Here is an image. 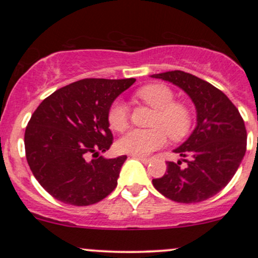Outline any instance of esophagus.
<instances>
[{
    "label": "esophagus",
    "mask_w": 258,
    "mask_h": 258,
    "mask_svg": "<svg viewBox=\"0 0 258 258\" xmlns=\"http://www.w3.org/2000/svg\"><path fill=\"white\" fill-rule=\"evenodd\" d=\"M132 158L139 160V161H142L143 164H146V165L149 164V162L152 161V159H150V158H143V156H138V155H132Z\"/></svg>",
    "instance_id": "1"
}]
</instances>
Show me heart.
Returning a JSON list of instances; mask_svg holds the SVG:
<instances>
[{"label": "heart", "mask_w": 258, "mask_h": 258, "mask_svg": "<svg viewBox=\"0 0 258 258\" xmlns=\"http://www.w3.org/2000/svg\"><path fill=\"white\" fill-rule=\"evenodd\" d=\"M137 97L156 109L149 130H131L117 142L121 153L144 156L165 146L167 136L173 141L183 138L191 126V112L185 104L174 102L173 92L165 85H147L137 91ZM108 122L115 131H122L128 123V109L120 100L112 103Z\"/></svg>", "instance_id": "1"}]
</instances>
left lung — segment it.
Returning a JSON list of instances; mask_svg holds the SVG:
<instances>
[{"mask_svg":"<svg viewBox=\"0 0 258 258\" xmlns=\"http://www.w3.org/2000/svg\"><path fill=\"white\" fill-rule=\"evenodd\" d=\"M178 86L197 108V127L173 152L185 162L167 161L166 173L153 179L168 199L195 204L212 198L233 178L246 152V128L236 106L223 92L191 74L174 70L154 74Z\"/></svg>","mask_w":258,"mask_h":258,"instance_id":"8db88e82","label":"left lung"}]
</instances>
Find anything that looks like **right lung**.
<instances>
[{
  "instance_id": "1",
  "label": "right lung",
  "mask_w": 258,
  "mask_h": 258,
  "mask_svg": "<svg viewBox=\"0 0 258 258\" xmlns=\"http://www.w3.org/2000/svg\"><path fill=\"white\" fill-rule=\"evenodd\" d=\"M136 79H84L53 92L31 115L24 143L28 164L47 193L87 206L116 188L126 155L99 156L112 144L108 112ZM92 159H90V156Z\"/></svg>"
}]
</instances>
